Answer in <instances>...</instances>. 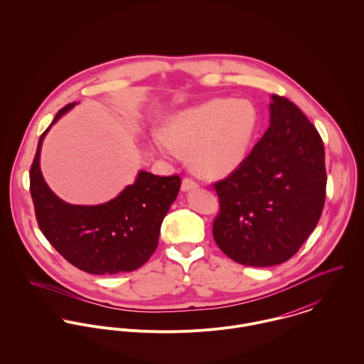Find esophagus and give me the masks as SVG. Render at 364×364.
Returning <instances> with one entry per match:
<instances>
[{
    "label": "esophagus",
    "mask_w": 364,
    "mask_h": 364,
    "mask_svg": "<svg viewBox=\"0 0 364 364\" xmlns=\"http://www.w3.org/2000/svg\"><path fill=\"white\" fill-rule=\"evenodd\" d=\"M195 188H198V182L196 181H193L192 178H185L183 181H182V191H191V189H195Z\"/></svg>",
    "instance_id": "obj_1"
}]
</instances>
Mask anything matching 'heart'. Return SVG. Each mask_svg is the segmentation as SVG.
Returning a JSON list of instances; mask_svg holds the SVG:
<instances>
[{"instance_id": "heart-1", "label": "heart", "mask_w": 364, "mask_h": 364, "mask_svg": "<svg viewBox=\"0 0 364 364\" xmlns=\"http://www.w3.org/2000/svg\"><path fill=\"white\" fill-rule=\"evenodd\" d=\"M257 126L258 113L250 101L215 98L172 116L165 136L154 134L153 141L166 156L188 153L199 175L221 178L242 164Z\"/></svg>"}]
</instances>
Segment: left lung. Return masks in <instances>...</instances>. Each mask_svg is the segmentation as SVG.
I'll use <instances>...</instances> for the list:
<instances>
[{
	"label": "left lung",
	"mask_w": 364,
	"mask_h": 364,
	"mask_svg": "<svg viewBox=\"0 0 364 364\" xmlns=\"http://www.w3.org/2000/svg\"><path fill=\"white\" fill-rule=\"evenodd\" d=\"M213 188L220 203L213 223L218 248L247 266L283 263L310 237L323 208L322 139L296 105L272 95L269 129Z\"/></svg>",
	"instance_id": "left-lung-1"
}]
</instances>
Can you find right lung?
Wrapping results in <instances>:
<instances>
[{
	"mask_svg": "<svg viewBox=\"0 0 364 364\" xmlns=\"http://www.w3.org/2000/svg\"><path fill=\"white\" fill-rule=\"evenodd\" d=\"M74 105L60 109L52 124ZM50 126L39 139L29 172L31 196L43 235L64 259L87 273L116 274L139 269L156 250L161 223L181 188L179 175L156 176L140 171L136 182L107 203H65L49 189L39 165Z\"/></svg>",
	"mask_w": 364,
	"mask_h": 364,
	"instance_id": "add662e5",
	"label": "right lung"
}]
</instances>
